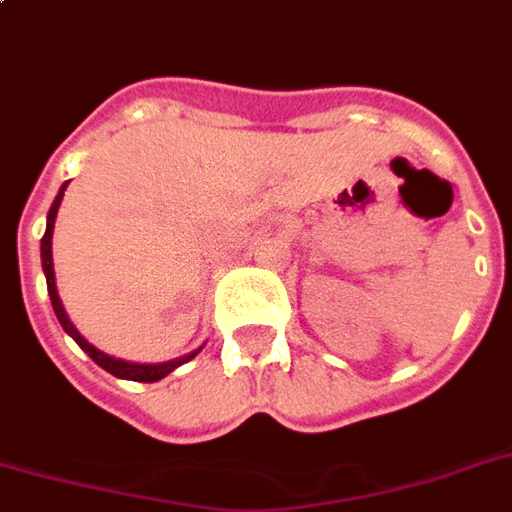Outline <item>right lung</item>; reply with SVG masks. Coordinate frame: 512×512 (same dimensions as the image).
Here are the masks:
<instances>
[{
    "mask_svg": "<svg viewBox=\"0 0 512 512\" xmlns=\"http://www.w3.org/2000/svg\"><path fill=\"white\" fill-rule=\"evenodd\" d=\"M64 189H67V184L59 189L54 206H51V211H48V225H45V236H43V241H40V257H43V271H45V282H48V295H51V306H54V312H56V317H59V323H62L64 333H70L75 342H78V347H81V350L86 352V355H89V358H92L97 366H102L105 372H111L113 377H119V380L157 382V380H162V377H168L173 369H179L181 363L192 361V358L198 355V350L189 352V355H181V358H176V361H168V363H130V361H121V358H111V355L100 352L97 347H94V344L86 342L81 333H78V328L70 323V317H67V312H64L62 301H59V293H56L54 255H51V238H54L56 211H59V203H62V198H64Z\"/></svg>",
    "mask_w": 512,
    "mask_h": 512,
    "instance_id": "1",
    "label": "right lung"
}]
</instances>
